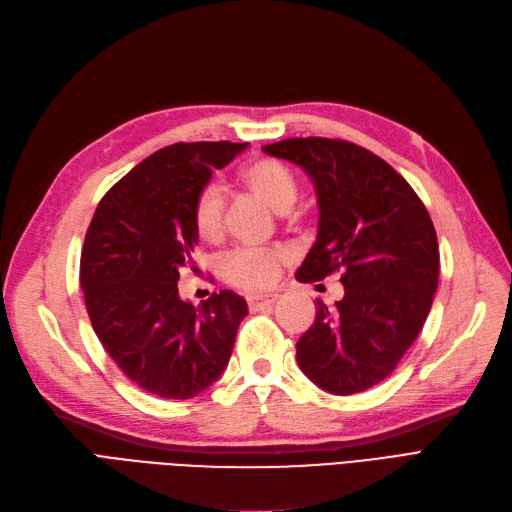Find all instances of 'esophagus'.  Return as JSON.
Returning a JSON list of instances; mask_svg holds the SVG:
<instances>
[{"instance_id":"esophagus-1","label":"esophagus","mask_w":512,"mask_h":512,"mask_svg":"<svg viewBox=\"0 0 512 512\" xmlns=\"http://www.w3.org/2000/svg\"><path fill=\"white\" fill-rule=\"evenodd\" d=\"M277 300V294H254V296H248V304L252 311H262V309H269V306H273Z\"/></svg>"}]
</instances>
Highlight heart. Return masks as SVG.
Listing matches in <instances>:
<instances>
[{"label":"heart","instance_id":"b5f03b06","mask_svg":"<svg viewBox=\"0 0 512 512\" xmlns=\"http://www.w3.org/2000/svg\"><path fill=\"white\" fill-rule=\"evenodd\" d=\"M243 182L254 195L279 214L288 212L298 195L296 178L281 161L264 157L243 170ZM224 201L218 185L203 187L193 201V227L203 241H216L222 235ZM285 256L279 250L237 248L222 258V277L243 290H264L275 281Z\"/></svg>","mask_w":512,"mask_h":512}]
</instances>
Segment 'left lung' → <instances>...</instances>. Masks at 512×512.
Instances as JSON below:
<instances>
[{"label": "left lung", "mask_w": 512, "mask_h": 512, "mask_svg": "<svg viewBox=\"0 0 512 512\" xmlns=\"http://www.w3.org/2000/svg\"><path fill=\"white\" fill-rule=\"evenodd\" d=\"M262 151L296 163L317 191V241L296 279L342 273L344 298L317 300L315 321L296 342L300 370L327 393L367 391L393 374L431 311L433 220L401 174L349 140L288 138Z\"/></svg>", "instance_id": "8db88e82"}]
</instances>
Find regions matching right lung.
<instances>
[{
    "instance_id": "1",
    "label": "right lung",
    "mask_w": 512,
    "mask_h": 512,
    "mask_svg": "<svg viewBox=\"0 0 512 512\" xmlns=\"http://www.w3.org/2000/svg\"><path fill=\"white\" fill-rule=\"evenodd\" d=\"M248 142H178L140 161L100 199L79 281L98 340L134 384L191 399L227 367L248 304L220 290L193 306L178 294L193 269V201Z\"/></svg>"
}]
</instances>
